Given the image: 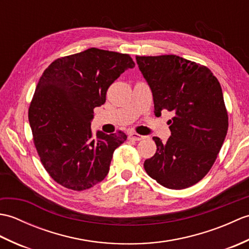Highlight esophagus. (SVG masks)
Listing matches in <instances>:
<instances>
[{
	"label": "esophagus",
	"instance_id": "esophagus-1",
	"mask_svg": "<svg viewBox=\"0 0 249 249\" xmlns=\"http://www.w3.org/2000/svg\"><path fill=\"white\" fill-rule=\"evenodd\" d=\"M128 138L130 140H135V141H140V140H143L145 137L144 136H141V135H138L137 133H130L128 135Z\"/></svg>",
	"mask_w": 249,
	"mask_h": 249
}]
</instances>
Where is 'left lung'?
I'll return each mask as SVG.
<instances>
[{"label":"left lung","instance_id":"1","mask_svg":"<svg viewBox=\"0 0 249 249\" xmlns=\"http://www.w3.org/2000/svg\"><path fill=\"white\" fill-rule=\"evenodd\" d=\"M136 60L151 88L155 115L163 110L174 113L166 143L153 138L157 150L144 161L145 171L163 187L193 186L212 168L228 130L219 81L208 67L178 55Z\"/></svg>","mask_w":249,"mask_h":249}]
</instances>
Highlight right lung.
I'll return each mask as SVG.
<instances>
[{
	"label": "right lung",
	"mask_w": 249,
	"mask_h": 249,
	"mask_svg": "<svg viewBox=\"0 0 249 249\" xmlns=\"http://www.w3.org/2000/svg\"><path fill=\"white\" fill-rule=\"evenodd\" d=\"M134 66L129 54L89 48L60 57L45 70L29 122L40 161L57 184L81 192L108 174L114 150L127 136L97 131L94 137V108L105 104L109 87Z\"/></svg>",
	"instance_id": "1"
}]
</instances>
